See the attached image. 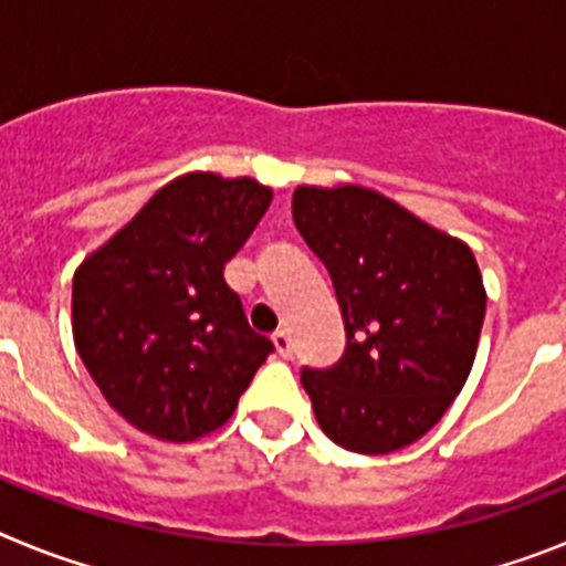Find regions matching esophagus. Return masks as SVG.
<instances>
[{
  "mask_svg": "<svg viewBox=\"0 0 566 566\" xmlns=\"http://www.w3.org/2000/svg\"><path fill=\"white\" fill-rule=\"evenodd\" d=\"M272 343H274V348H277L280 357H283V359H292L294 343H292V337H289L286 332H277V334H274Z\"/></svg>",
  "mask_w": 566,
  "mask_h": 566,
  "instance_id": "esophagus-1",
  "label": "esophagus"
}]
</instances>
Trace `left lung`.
Wrapping results in <instances>:
<instances>
[{
	"label": "left lung",
	"mask_w": 566,
	"mask_h": 566,
	"mask_svg": "<svg viewBox=\"0 0 566 566\" xmlns=\"http://www.w3.org/2000/svg\"><path fill=\"white\" fill-rule=\"evenodd\" d=\"M294 227L328 269L345 323L337 365L303 368L314 417L354 453L417 442L473 368L484 303L468 243L374 189L297 187Z\"/></svg>",
	"instance_id": "obj_1"
}]
</instances>
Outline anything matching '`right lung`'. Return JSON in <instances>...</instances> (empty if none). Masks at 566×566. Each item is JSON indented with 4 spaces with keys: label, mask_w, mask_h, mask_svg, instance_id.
<instances>
[{
    "label": "right lung",
    "mask_w": 566,
    "mask_h": 566,
    "mask_svg": "<svg viewBox=\"0 0 566 566\" xmlns=\"http://www.w3.org/2000/svg\"><path fill=\"white\" fill-rule=\"evenodd\" d=\"M272 189L187 172L73 274V339L104 399L167 442L221 428L274 345L249 328L223 266Z\"/></svg>",
    "instance_id": "obj_1"
}]
</instances>
